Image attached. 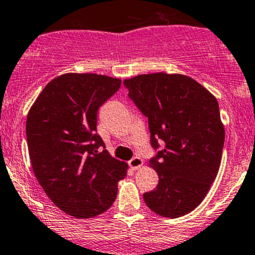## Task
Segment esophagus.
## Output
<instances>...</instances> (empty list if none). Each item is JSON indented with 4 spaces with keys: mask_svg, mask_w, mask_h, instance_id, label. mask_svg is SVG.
I'll return each instance as SVG.
<instances>
[{
    "mask_svg": "<svg viewBox=\"0 0 255 255\" xmlns=\"http://www.w3.org/2000/svg\"><path fill=\"white\" fill-rule=\"evenodd\" d=\"M141 166H143V160L138 156L133 157V159L129 161V167L132 168V170H138V168H140Z\"/></svg>",
    "mask_w": 255,
    "mask_h": 255,
    "instance_id": "esophagus-1",
    "label": "esophagus"
}]
</instances>
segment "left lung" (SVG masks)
<instances>
[{"label": "left lung", "mask_w": 255, "mask_h": 255, "mask_svg": "<svg viewBox=\"0 0 255 255\" xmlns=\"http://www.w3.org/2000/svg\"><path fill=\"white\" fill-rule=\"evenodd\" d=\"M123 84L148 117L152 148L163 144L149 162L159 184L144 193V202L163 218L191 213L208 194L221 163L225 128L218 100L184 74H140Z\"/></svg>", "instance_id": "8db88e82"}]
</instances>
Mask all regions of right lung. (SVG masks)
Returning a JSON list of instances; mask_svg holds the SVG:
<instances>
[{
  "mask_svg": "<svg viewBox=\"0 0 255 255\" xmlns=\"http://www.w3.org/2000/svg\"><path fill=\"white\" fill-rule=\"evenodd\" d=\"M120 87L121 79L101 74H62L44 88L26 117L34 175L51 202L77 219L105 213L127 175V163L112 157L96 134L99 107Z\"/></svg>",
  "mask_w": 255,
  "mask_h": 255,
  "instance_id": "obj_1",
  "label": "right lung"
}]
</instances>
